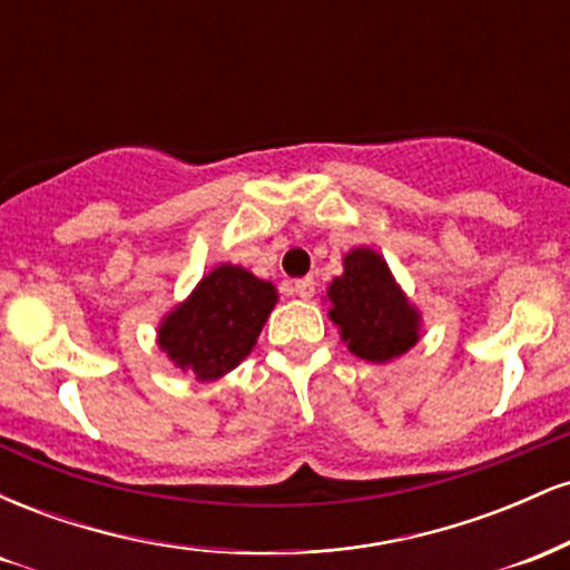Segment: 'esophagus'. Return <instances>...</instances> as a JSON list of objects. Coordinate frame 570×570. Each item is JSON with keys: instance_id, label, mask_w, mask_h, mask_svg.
Instances as JSON below:
<instances>
[{"instance_id": "obj_1", "label": "esophagus", "mask_w": 570, "mask_h": 570, "mask_svg": "<svg viewBox=\"0 0 570 570\" xmlns=\"http://www.w3.org/2000/svg\"><path fill=\"white\" fill-rule=\"evenodd\" d=\"M313 292H316V281H313V278L294 281V294H297L299 299H311Z\"/></svg>"}]
</instances>
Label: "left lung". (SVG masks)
<instances>
[{"label":"left lung","instance_id":"obj_1","mask_svg":"<svg viewBox=\"0 0 570 570\" xmlns=\"http://www.w3.org/2000/svg\"><path fill=\"white\" fill-rule=\"evenodd\" d=\"M330 322L358 358L389 364L415 348L423 337V316L399 286L383 254L356 246L343 254V273L326 286Z\"/></svg>","mask_w":570,"mask_h":570}]
</instances>
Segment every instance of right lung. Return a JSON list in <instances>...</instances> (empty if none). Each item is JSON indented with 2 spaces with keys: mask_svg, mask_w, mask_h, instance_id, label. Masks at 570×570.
I'll list each match as a JSON object with an SVG mask.
<instances>
[{
  "mask_svg": "<svg viewBox=\"0 0 570 570\" xmlns=\"http://www.w3.org/2000/svg\"><path fill=\"white\" fill-rule=\"evenodd\" d=\"M276 303V284L222 263L160 318L158 348L195 381H219L252 353Z\"/></svg>",
  "mask_w": 570,
  "mask_h": 570,
  "instance_id": "1",
  "label": "right lung"
}]
</instances>
